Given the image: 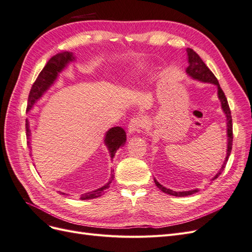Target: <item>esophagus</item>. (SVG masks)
I'll list each match as a JSON object with an SVG mask.
<instances>
[{
	"label": "esophagus",
	"mask_w": 252,
	"mask_h": 252,
	"mask_svg": "<svg viewBox=\"0 0 252 252\" xmlns=\"http://www.w3.org/2000/svg\"><path fill=\"white\" fill-rule=\"evenodd\" d=\"M143 126H144V123L140 118H133V119H131V121L129 122V124H128V132L129 133L139 132V131H141Z\"/></svg>",
	"instance_id": "esophagus-1"
}]
</instances>
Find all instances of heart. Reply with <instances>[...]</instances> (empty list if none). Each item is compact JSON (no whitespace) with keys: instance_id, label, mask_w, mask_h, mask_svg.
Returning a JSON list of instances; mask_svg holds the SVG:
<instances>
[{"instance_id":"1","label":"heart","mask_w":252,"mask_h":252,"mask_svg":"<svg viewBox=\"0 0 252 252\" xmlns=\"http://www.w3.org/2000/svg\"><path fill=\"white\" fill-rule=\"evenodd\" d=\"M142 72V69H141V67H135L134 69L132 70V73H131V75L130 77H129V81H134L136 78L139 77L140 75V73Z\"/></svg>"}]
</instances>
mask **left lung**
<instances>
[{
    "mask_svg": "<svg viewBox=\"0 0 252 252\" xmlns=\"http://www.w3.org/2000/svg\"><path fill=\"white\" fill-rule=\"evenodd\" d=\"M187 56H188V67L186 68V73L189 75L190 78H192L193 80H197L203 83H210L216 85L218 87V97L220 102V106H222V109L226 116V124H227V154H226V158L225 161L220 167V171L211 179V181L216 180L217 178L220 177V174L223 172L224 168L226 167L228 158L230 156V152L232 149V140H233V134H232V119H231V112H230V108L229 105H228L227 98L225 96L224 91L222 90V88L220 87V84L218 79L215 77V74L211 72V70L209 68L206 66V64L203 62L202 59L200 58V56L197 53L192 50L191 48H187ZM155 183L156 185L158 186V188L161 190V191L170 194L173 196H187V195H191L195 192H197V189H193V190H189V191H174V190L168 189L164 187L163 185L159 184V183L155 179Z\"/></svg>",
    "mask_w": 252,
    "mask_h": 252,
    "instance_id": "8db88e82",
    "label": "left lung"
}]
</instances>
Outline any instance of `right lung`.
<instances>
[{
    "label": "right lung",
    "instance_id": "obj_1",
    "mask_svg": "<svg viewBox=\"0 0 252 252\" xmlns=\"http://www.w3.org/2000/svg\"><path fill=\"white\" fill-rule=\"evenodd\" d=\"M75 60L73 53L69 51H65V52H61L56 55L55 57H52L47 64L45 65L43 68V70L40 72L39 77L36 78L35 82L33 83V85L30 89V93L28 95V104H27V111L32 110L33 105L40 100L42 95L46 93V91L50 88L51 85H53V83L56 82L58 79L60 72H62L65 68L68 66L70 62H73ZM26 135L27 139H30V135H32V132H30L29 129V122L26 120ZM30 147V141L27 142ZM104 143L106 146H107L110 158L111 159L114 158V155H116L117 150L121 147L124 146V144L126 143V132L122 127H112L109 130L106 132L105 135V140ZM113 180V173H111V177L109 182L107 184L104 185L103 187L94 190V191H90L87 193H84L81 195V200H90V199H95V197L101 196L106 192V189H107L110 185L111 181ZM61 194H66L64 192L59 191ZM67 195V194H66Z\"/></svg>",
    "mask_w": 252,
    "mask_h": 252
}]
</instances>
